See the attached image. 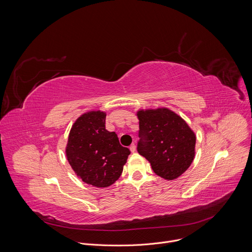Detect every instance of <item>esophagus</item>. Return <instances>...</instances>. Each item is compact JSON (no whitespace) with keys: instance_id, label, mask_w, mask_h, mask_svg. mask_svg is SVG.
Here are the masks:
<instances>
[{"instance_id":"34e87169","label":"esophagus","mask_w":252,"mask_h":252,"mask_svg":"<svg viewBox=\"0 0 252 252\" xmlns=\"http://www.w3.org/2000/svg\"><path fill=\"white\" fill-rule=\"evenodd\" d=\"M129 150H130V152H132V153H134V152H135V150H136L135 143H131L130 147H129Z\"/></svg>"}]
</instances>
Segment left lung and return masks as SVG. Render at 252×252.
<instances>
[{
  "label": "left lung",
  "instance_id": "left-lung-1",
  "mask_svg": "<svg viewBox=\"0 0 252 252\" xmlns=\"http://www.w3.org/2000/svg\"><path fill=\"white\" fill-rule=\"evenodd\" d=\"M137 152L158 176L172 181L182 175L194 158L195 134L189 125L168 109L137 112Z\"/></svg>",
  "mask_w": 252,
  "mask_h": 252
}]
</instances>
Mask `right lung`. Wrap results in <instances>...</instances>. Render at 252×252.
Listing matches in <instances>:
<instances>
[{"label": "right lung", "instance_id": "add662e5", "mask_svg": "<svg viewBox=\"0 0 252 252\" xmlns=\"http://www.w3.org/2000/svg\"><path fill=\"white\" fill-rule=\"evenodd\" d=\"M105 116L100 111L82 115L71 126L65 149L77 175L96 188L115 184L130 154L115 131L105 129Z\"/></svg>", "mask_w": 252, "mask_h": 252}]
</instances>
